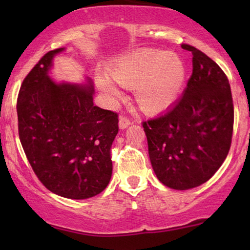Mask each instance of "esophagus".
<instances>
[{"instance_id":"34e87169","label":"esophagus","mask_w":250,"mask_h":250,"mask_svg":"<svg viewBox=\"0 0 250 250\" xmlns=\"http://www.w3.org/2000/svg\"><path fill=\"white\" fill-rule=\"evenodd\" d=\"M131 124H132V122L128 117H125V116H121V117H119V127H121L122 129L127 128Z\"/></svg>"}]
</instances>
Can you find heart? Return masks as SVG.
Segmentation results:
<instances>
[{
    "instance_id": "heart-1",
    "label": "heart",
    "mask_w": 250,
    "mask_h": 250,
    "mask_svg": "<svg viewBox=\"0 0 250 250\" xmlns=\"http://www.w3.org/2000/svg\"><path fill=\"white\" fill-rule=\"evenodd\" d=\"M110 75L123 86H136L135 100L143 111L157 112L179 97L186 80V66L175 54L146 49L118 60L110 69ZM97 82L108 98L121 95L109 78L98 76Z\"/></svg>"
}]
</instances>
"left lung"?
Returning a JSON list of instances; mask_svg holds the SVG:
<instances>
[{
  "instance_id": "left-lung-1",
  "label": "left lung",
  "mask_w": 250,
  "mask_h": 250,
  "mask_svg": "<svg viewBox=\"0 0 250 250\" xmlns=\"http://www.w3.org/2000/svg\"><path fill=\"white\" fill-rule=\"evenodd\" d=\"M192 75L183 95L165 114L142 123L157 177L175 190L192 189L216 173L227 158L234 108L229 80L221 67L189 44Z\"/></svg>"
}]
</instances>
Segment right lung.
<instances>
[{"instance_id": "1", "label": "right lung", "mask_w": 250, "mask_h": 250, "mask_svg": "<svg viewBox=\"0 0 250 250\" xmlns=\"http://www.w3.org/2000/svg\"><path fill=\"white\" fill-rule=\"evenodd\" d=\"M56 49L22 81L17 100L18 132L34 173L51 192L87 199L107 188L118 114L93 104V85L56 84L47 76Z\"/></svg>"}]
</instances>
